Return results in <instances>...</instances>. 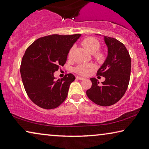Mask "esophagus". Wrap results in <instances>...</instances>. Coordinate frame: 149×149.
<instances>
[{
    "label": "esophagus",
    "instance_id": "obj_1",
    "mask_svg": "<svg viewBox=\"0 0 149 149\" xmlns=\"http://www.w3.org/2000/svg\"><path fill=\"white\" fill-rule=\"evenodd\" d=\"M76 79H79V80H83V79H84V77H80V76H77V77H76Z\"/></svg>",
    "mask_w": 149,
    "mask_h": 149
}]
</instances>
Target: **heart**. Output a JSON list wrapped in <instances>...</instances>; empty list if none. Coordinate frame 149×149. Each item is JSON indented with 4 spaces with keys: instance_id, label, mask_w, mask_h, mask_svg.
Masks as SVG:
<instances>
[{
    "instance_id": "heart-1",
    "label": "heart",
    "mask_w": 149,
    "mask_h": 149,
    "mask_svg": "<svg viewBox=\"0 0 149 149\" xmlns=\"http://www.w3.org/2000/svg\"><path fill=\"white\" fill-rule=\"evenodd\" d=\"M81 45L90 53H93V57L97 61H102L104 59V54L102 52L99 50L100 48V43L98 40L94 37H88L84 39L81 41ZM73 49L74 48H71L68 53V57L71 58L72 57ZM94 69V65L92 63H81L76 66L74 69L75 72L76 74L84 75H88Z\"/></svg>"
}]
</instances>
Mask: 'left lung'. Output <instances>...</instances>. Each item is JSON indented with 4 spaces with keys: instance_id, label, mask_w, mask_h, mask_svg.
<instances>
[{
    "instance_id": "left-lung-1",
    "label": "left lung",
    "mask_w": 149,
    "mask_h": 149,
    "mask_svg": "<svg viewBox=\"0 0 149 149\" xmlns=\"http://www.w3.org/2000/svg\"><path fill=\"white\" fill-rule=\"evenodd\" d=\"M108 49L105 62L97 72L105 81L101 85L95 77L90 78L92 87L86 94L93 102L102 106H110L118 102L125 94L129 84L131 59L127 49L116 39L104 37Z\"/></svg>"
}]
</instances>
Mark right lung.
Returning <instances> with one entry per match:
<instances>
[{"instance_id": "obj_1", "label": "right lung", "mask_w": 149, "mask_h": 149, "mask_svg": "<svg viewBox=\"0 0 149 149\" xmlns=\"http://www.w3.org/2000/svg\"><path fill=\"white\" fill-rule=\"evenodd\" d=\"M81 34L51 35L40 37L26 49L21 61V78L26 94L33 103L46 110L58 107L65 101L73 74L55 80L53 74L63 66L69 51Z\"/></svg>"}]
</instances>
